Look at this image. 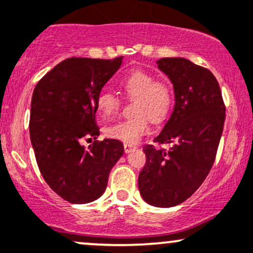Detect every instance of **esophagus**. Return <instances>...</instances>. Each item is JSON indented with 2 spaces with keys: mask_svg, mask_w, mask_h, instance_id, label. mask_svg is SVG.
Listing matches in <instances>:
<instances>
[{
  "mask_svg": "<svg viewBox=\"0 0 253 253\" xmlns=\"http://www.w3.org/2000/svg\"><path fill=\"white\" fill-rule=\"evenodd\" d=\"M135 145H129V144H124V150L125 153H129L130 151H133L135 149Z\"/></svg>",
  "mask_w": 253,
  "mask_h": 253,
  "instance_id": "obj_1",
  "label": "esophagus"
}]
</instances>
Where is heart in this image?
I'll use <instances>...</instances> for the list:
<instances>
[{
	"mask_svg": "<svg viewBox=\"0 0 253 253\" xmlns=\"http://www.w3.org/2000/svg\"><path fill=\"white\" fill-rule=\"evenodd\" d=\"M121 89L130 100H134L135 117L125 119L104 128L108 138L118 139L125 144H135L149 132L150 119L158 124L169 115L173 102L172 89L169 82L156 80L150 72L135 70L120 81ZM96 108L102 120H108L121 108V100L114 92L102 91L97 96Z\"/></svg>",
	"mask_w": 253,
	"mask_h": 253,
	"instance_id": "b5f03b06",
	"label": "heart"
}]
</instances>
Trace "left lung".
Wrapping results in <instances>:
<instances>
[{"mask_svg": "<svg viewBox=\"0 0 253 253\" xmlns=\"http://www.w3.org/2000/svg\"><path fill=\"white\" fill-rule=\"evenodd\" d=\"M158 68L173 84L175 107L163 130L145 145L139 173L141 196L155 207H173L199 189L215 161L225 124V103L214 75L184 58H162ZM173 143L170 149L161 144Z\"/></svg>", "mask_w": 253, "mask_h": 253, "instance_id": "8db88e82", "label": "left lung"}]
</instances>
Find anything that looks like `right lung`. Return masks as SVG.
I'll list each match as a JSON object with an SVG mask.
<instances>
[{
	"instance_id": "add662e5",
	"label": "right lung",
	"mask_w": 253,
	"mask_h": 253,
	"mask_svg": "<svg viewBox=\"0 0 253 253\" xmlns=\"http://www.w3.org/2000/svg\"><path fill=\"white\" fill-rule=\"evenodd\" d=\"M123 58H68L34 88L30 136L38 167L51 189L70 203L83 205L102 195L124 153L120 140H97L95 120L97 96ZM91 138L88 148L82 144Z\"/></svg>"
}]
</instances>
